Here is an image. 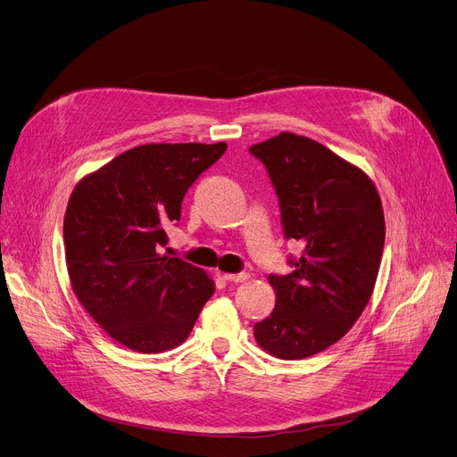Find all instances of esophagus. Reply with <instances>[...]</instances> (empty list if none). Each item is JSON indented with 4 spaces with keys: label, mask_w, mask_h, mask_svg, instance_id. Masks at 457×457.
Instances as JSON below:
<instances>
[{
    "label": "esophagus",
    "mask_w": 457,
    "mask_h": 457,
    "mask_svg": "<svg viewBox=\"0 0 457 457\" xmlns=\"http://www.w3.org/2000/svg\"><path fill=\"white\" fill-rule=\"evenodd\" d=\"M250 276L248 271H238V273H224V279L229 281V283H242L246 281Z\"/></svg>",
    "instance_id": "obj_1"
}]
</instances>
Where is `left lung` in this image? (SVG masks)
Instances as JSON below:
<instances>
[{"mask_svg": "<svg viewBox=\"0 0 457 457\" xmlns=\"http://www.w3.org/2000/svg\"><path fill=\"white\" fill-rule=\"evenodd\" d=\"M268 170L285 238L299 240L288 276L270 273L276 309L255 323L257 344L301 360L337 344L373 294L384 252V211L373 181L321 143L283 132L250 146Z\"/></svg>", "mask_w": 457, "mask_h": 457, "instance_id": "8db88e82", "label": "left lung"}]
</instances>
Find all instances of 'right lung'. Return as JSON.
<instances>
[{"label": "right lung", "mask_w": 457, "mask_h": 457, "mask_svg": "<svg viewBox=\"0 0 457 457\" xmlns=\"http://www.w3.org/2000/svg\"><path fill=\"white\" fill-rule=\"evenodd\" d=\"M226 143L136 146L80 179L64 217L66 262L82 307L108 334L137 353L186 342L215 292L207 273L162 255L165 228L178 222L196 178Z\"/></svg>", "instance_id": "obj_1"}]
</instances>
